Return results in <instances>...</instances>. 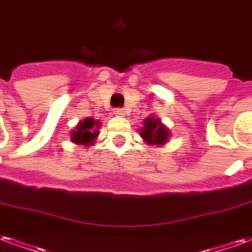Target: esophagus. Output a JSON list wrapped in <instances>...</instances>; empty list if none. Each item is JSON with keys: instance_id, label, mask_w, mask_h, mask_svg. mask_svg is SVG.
<instances>
[{"instance_id": "esophagus-1", "label": "esophagus", "mask_w": 252, "mask_h": 252, "mask_svg": "<svg viewBox=\"0 0 252 252\" xmlns=\"http://www.w3.org/2000/svg\"><path fill=\"white\" fill-rule=\"evenodd\" d=\"M124 110H122V108H115V110H114V114H115V115H117V117H122V115H124Z\"/></svg>"}]
</instances>
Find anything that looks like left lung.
Wrapping results in <instances>:
<instances>
[{"label":"left lung","mask_w":252,"mask_h":252,"mask_svg":"<svg viewBox=\"0 0 252 252\" xmlns=\"http://www.w3.org/2000/svg\"><path fill=\"white\" fill-rule=\"evenodd\" d=\"M141 137L148 145H158L162 146L168 142L170 133L168 127L161 124V121L156 117H149L144 121V127L139 130Z\"/></svg>","instance_id":"left-lung-1"}]
</instances>
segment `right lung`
Segmentation results:
<instances>
[{"mask_svg": "<svg viewBox=\"0 0 252 252\" xmlns=\"http://www.w3.org/2000/svg\"><path fill=\"white\" fill-rule=\"evenodd\" d=\"M99 124L94 118H86L80 121L76 127L71 131V141L76 145H84L90 146L95 142V139L99 135Z\"/></svg>", "mask_w": 252, "mask_h": 252, "instance_id": "right-lung-1", "label": "right lung"}]
</instances>
